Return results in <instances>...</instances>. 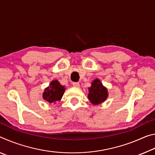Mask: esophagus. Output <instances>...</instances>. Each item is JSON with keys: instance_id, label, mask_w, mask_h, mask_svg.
<instances>
[{"instance_id": "esophagus-1", "label": "esophagus", "mask_w": 155, "mask_h": 155, "mask_svg": "<svg viewBox=\"0 0 155 155\" xmlns=\"http://www.w3.org/2000/svg\"><path fill=\"white\" fill-rule=\"evenodd\" d=\"M72 85L74 86V87H80V84L78 83V82H74L72 83Z\"/></svg>"}]
</instances>
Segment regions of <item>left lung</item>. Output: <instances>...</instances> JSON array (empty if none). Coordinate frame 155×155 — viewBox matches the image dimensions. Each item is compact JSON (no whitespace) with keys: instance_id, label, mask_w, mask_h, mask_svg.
<instances>
[{"instance_id":"8db88e82","label":"left lung","mask_w":155,"mask_h":155,"mask_svg":"<svg viewBox=\"0 0 155 155\" xmlns=\"http://www.w3.org/2000/svg\"><path fill=\"white\" fill-rule=\"evenodd\" d=\"M88 99L91 104L98 105L104 103L108 98L109 93L106 87L103 85L98 78L94 79L88 88Z\"/></svg>"}]
</instances>
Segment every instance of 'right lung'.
<instances>
[{"label": "right lung", "mask_w": 155, "mask_h": 155, "mask_svg": "<svg viewBox=\"0 0 155 155\" xmlns=\"http://www.w3.org/2000/svg\"><path fill=\"white\" fill-rule=\"evenodd\" d=\"M65 91V86L61 85L57 80L52 81L42 94L43 99L50 104L60 101Z\"/></svg>", "instance_id": "add662e5"}]
</instances>
